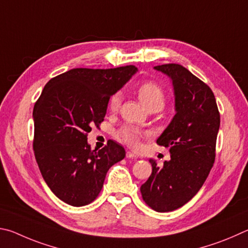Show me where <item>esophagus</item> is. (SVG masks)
<instances>
[{
  "label": "esophagus",
  "mask_w": 248,
  "mask_h": 248,
  "mask_svg": "<svg viewBox=\"0 0 248 248\" xmlns=\"http://www.w3.org/2000/svg\"><path fill=\"white\" fill-rule=\"evenodd\" d=\"M126 158H128V159H137V158H138V155H135V154H133L132 151H127V154H126Z\"/></svg>",
  "instance_id": "1"
}]
</instances>
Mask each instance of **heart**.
Instances as JSON below:
<instances>
[{
    "instance_id": "b5f03b06",
    "label": "heart",
    "mask_w": 248,
    "mask_h": 248,
    "mask_svg": "<svg viewBox=\"0 0 248 248\" xmlns=\"http://www.w3.org/2000/svg\"><path fill=\"white\" fill-rule=\"evenodd\" d=\"M136 93L138 99L140 100L147 110L149 108H155L158 110H161L163 108L164 103H166V93H164L163 88L157 82L154 81H146L142 82L141 85L137 87ZM122 101V95L120 93H116L112 95L108 100V108L112 112H116L119 110ZM144 136L140 128L132 125H124L119 133H117V138L119 140L124 142V144L128 145L132 148H138L140 146L141 138Z\"/></svg>"
}]
</instances>
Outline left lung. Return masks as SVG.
<instances>
[{
    "label": "left lung",
    "instance_id": "1",
    "mask_svg": "<svg viewBox=\"0 0 248 248\" xmlns=\"http://www.w3.org/2000/svg\"><path fill=\"white\" fill-rule=\"evenodd\" d=\"M155 69L171 78L175 115L157 140L171 154L141 185L142 199L158 212L173 211L189 202L205 183L214 166L220 113L209 86L180 64H164Z\"/></svg>",
    "mask_w": 248,
    "mask_h": 248
}]
</instances>
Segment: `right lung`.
<instances>
[{"mask_svg": "<svg viewBox=\"0 0 248 248\" xmlns=\"http://www.w3.org/2000/svg\"><path fill=\"white\" fill-rule=\"evenodd\" d=\"M138 71L73 68L46 82L34 104L33 150L43 180L56 197L74 207L93 202L107 172L123 160L125 149L108 141L91 150L87 135L106 116L111 95Z\"/></svg>", "mask_w": 248, "mask_h": 248, "instance_id": "obj_1", "label": "right lung"}]
</instances>
